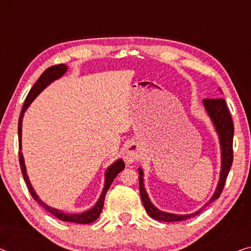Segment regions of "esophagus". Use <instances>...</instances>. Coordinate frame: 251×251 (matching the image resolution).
<instances>
[{"label":"esophagus","mask_w":251,"mask_h":251,"mask_svg":"<svg viewBox=\"0 0 251 251\" xmlns=\"http://www.w3.org/2000/svg\"><path fill=\"white\" fill-rule=\"evenodd\" d=\"M127 163H132L140 158V144L135 141H129L124 150V155H123Z\"/></svg>","instance_id":"34e87169"}]
</instances>
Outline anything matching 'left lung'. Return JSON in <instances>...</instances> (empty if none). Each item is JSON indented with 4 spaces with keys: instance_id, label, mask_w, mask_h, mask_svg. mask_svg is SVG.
I'll return each mask as SVG.
<instances>
[{
    "instance_id": "8db88e82",
    "label": "left lung",
    "mask_w": 251,
    "mask_h": 251,
    "mask_svg": "<svg viewBox=\"0 0 251 251\" xmlns=\"http://www.w3.org/2000/svg\"><path fill=\"white\" fill-rule=\"evenodd\" d=\"M222 92V91H221ZM203 106L206 110L209 119H211L213 126H214L215 132L219 136L220 148H221V171H220V179L216 186V189L212 197L205 203L201 208H198L196 212L189 213V214H174V213L163 212L158 207H155L150 201L149 195L145 190L144 182H143V170L142 168H138V181H140V195L143 201L145 211L152 219L158 220L161 222H177L184 221L192 216H195L203 211L209 203L213 201L218 200L221 195L223 187L226 185V179L229 175L233 161V151H232V143H233V132L234 127L232 123V118L227 109L226 100L223 98L218 99H204Z\"/></svg>"
}]
</instances>
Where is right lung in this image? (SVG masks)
Here are the masks:
<instances>
[{
	"label": "right lung",
	"mask_w": 251,
	"mask_h": 251,
	"mask_svg": "<svg viewBox=\"0 0 251 251\" xmlns=\"http://www.w3.org/2000/svg\"><path fill=\"white\" fill-rule=\"evenodd\" d=\"M67 72V66L65 64H59V65H54L48 67V69L45 71V72L40 75V77L37 80V82L33 84V87L30 90L27 98L25 100L24 107H22L20 117H19V124H18V134H19V161H20V167H21V171H22V176H24V179L25 181V184L28 186V189L33 200L42 205V206L46 209L47 212H50V214H53L56 218L61 220V221L64 222H72V223H80V224H89L93 221H96L97 219L99 218L100 213L102 211L103 207V201H104V197H106V194L109 189L110 185L113 184L114 179L116 178L121 171L125 168V163L122 159L116 160V161L110 164L109 167L107 168L106 173H104V185L101 192V195L98 198V201H96V204L93 206L87 209V211L82 212V213H65L61 211V209L54 208L47 205L46 203L40 200L39 196L37 195L35 189L31 185V182L29 180V177L27 175V169H25V159H24V154H22V144H21V136H22V118H24V115L25 113V110L28 109L30 104L36 99V97L39 95L40 92L43 91L45 88H47L51 82H54L57 78L62 77L64 74Z\"/></svg>",
	"instance_id": "obj_1"
}]
</instances>
